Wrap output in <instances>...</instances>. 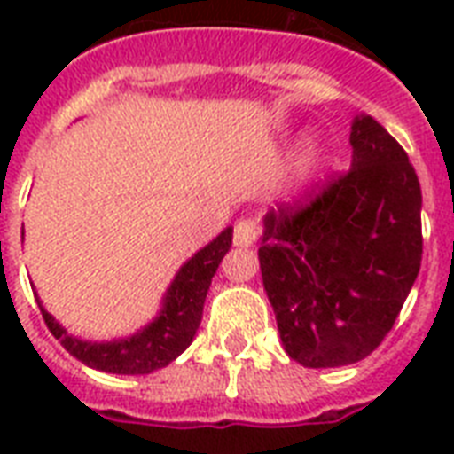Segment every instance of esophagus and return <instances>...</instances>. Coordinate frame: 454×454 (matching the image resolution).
Here are the masks:
<instances>
[{
  "label": "esophagus",
  "mask_w": 454,
  "mask_h": 454,
  "mask_svg": "<svg viewBox=\"0 0 454 454\" xmlns=\"http://www.w3.org/2000/svg\"><path fill=\"white\" fill-rule=\"evenodd\" d=\"M256 240V221L254 219H240L235 223L233 231V245L235 247H252Z\"/></svg>",
  "instance_id": "obj_1"
}]
</instances>
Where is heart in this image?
I'll return each mask as SVG.
<instances>
[{"label": "heart", "mask_w": 454, "mask_h": 454, "mask_svg": "<svg viewBox=\"0 0 454 454\" xmlns=\"http://www.w3.org/2000/svg\"><path fill=\"white\" fill-rule=\"evenodd\" d=\"M313 155H316V144H313V141H309V144H306V160H310Z\"/></svg>", "instance_id": "b5f03b06"}]
</instances>
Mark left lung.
Returning <instances> with one entry per match:
<instances>
[{
	"instance_id": "obj_1",
	"label": "left lung",
	"mask_w": 454,
	"mask_h": 454,
	"mask_svg": "<svg viewBox=\"0 0 454 454\" xmlns=\"http://www.w3.org/2000/svg\"><path fill=\"white\" fill-rule=\"evenodd\" d=\"M348 141L351 169L306 205L263 216V290L303 367L367 358L422 266V188L408 153L370 115L353 117Z\"/></svg>"
}]
</instances>
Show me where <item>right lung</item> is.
I'll return each mask as SVG.
<instances>
[{"label":"right lung","mask_w":454,"mask_h":454,"mask_svg":"<svg viewBox=\"0 0 454 454\" xmlns=\"http://www.w3.org/2000/svg\"><path fill=\"white\" fill-rule=\"evenodd\" d=\"M231 245H233V228L228 226L209 245L195 252L178 269L167 287L162 309L153 317V323L134 332L131 337L101 341V344L84 341L67 334L66 327L42 306L37 297L39 310L49 332L60 339L66 351L82 360L84 365L113 374H151L160 367L169 365L171 360H176L191 346L202 320V306L212 278Z\"/></svg>","instance_id":"obj_1"}]
</instances>
